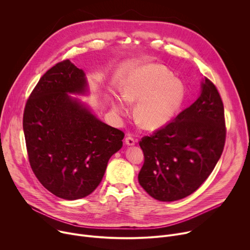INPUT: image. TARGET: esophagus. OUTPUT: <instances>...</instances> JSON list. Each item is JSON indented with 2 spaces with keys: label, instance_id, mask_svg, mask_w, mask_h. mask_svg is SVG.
I'll use <instances>...</instances> for the list:
<instances>
[{
  "label": "esophagus",
  "instance_id": "obj_1",
  "mask_svg": "<svg viewBox=\"0 0 250 250\" xmlns=\"http://www.w3.org/2000/svg\"><path fill=\"white\" fill-rule=\"evenodd\" d=\"M134 144H135V139H134L132 136L127 135V136L125 137V145H126V146H134Z\"/></svg>",
  "mask_w": 250,
  "mask_h": 250
}]
</instances>
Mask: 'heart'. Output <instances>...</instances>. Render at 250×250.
I'll list each match as a JSON object with an SVG mask.
<instances>
[{
    "label": "heart",
    "instance_id": "1",
    "mask_svg": "<svg viewBox=\"0 0 250 250\" xmlns=\"http://www.w3.org/2000/svg\"><path fill=\"white\" fill-rule=\"evenodd\" d=\"M122 97L111 101L115 114L124 116L128 104H136L134 118L146 129L156 130L168 125L182 108L186 98L183 82L159 64H146L133 69L121 87Z\"/></svg>",
    "mask_w": 250,
    "mask_h": 250
}]
</instances>
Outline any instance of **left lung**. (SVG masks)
Segmentation results:
<instances>
[{
  "label": "left lung",
  "instance_id": "left-lung-1",
  "mask_svg": "<svg viewBox=\"0 0 250 250\" xmlns=\"http://www.w3.org/2000/svg\"><path fill=\"white\" fill-rule=\"evenodd\" d=\"M225 110L216 86L202 82L199 98L164 127L144 136L145 163L138 182L161 202L194 193L212 172L226 142Z\"/></svg>",
  "mask_w": 250,
  "mask_h": 250
}]
</instances>
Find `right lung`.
I'll list each match as a JSON object with an SVG mask.
<instances>
[{
	"mask_svg": "<svg viewBox=\"0 0 250 250\" xmlns=\"http://www.w3.org/2000/svg\"><path fill=\"white\" fill-rule=\"evenodd\" d=\"M88 92L82 69L64 60L40 79L23 113L30 167L42 186L65 200L90 195L101 183L125 133L101 122L68 94Z\"/></svg>",
	"mask_w": 250,
	"mask_h": 250,
	"instance_id": "1",
	"label": "right lung"
}]
</instances>
